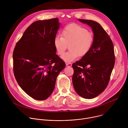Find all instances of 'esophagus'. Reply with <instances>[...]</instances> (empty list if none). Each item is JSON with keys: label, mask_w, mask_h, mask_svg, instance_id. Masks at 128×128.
<instances>
[{"label": "esophagus", "mask_w": 128, "mask_h": 128, "mask_svg": "<svg viewBox=\"0 0 128 128\" xmlns=\"http://www.w3.org/2000/svg\"><path fill=\"white\" fill-rule=\"evenodd\" d=\"M66 66H68V67H71V66H72V64H71V63H67L66 64Z\"/></svg>", "instance_id": "esophagus-1"}]
</instances>
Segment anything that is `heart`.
<instances>
[{"label":"heart","instance_id":"heart-1","mask_svg":"<svg viewBox=\"0 0 128 128\" xmlns=\"http://www.w3.org/2000/svg\"><path fill=\"white\" fill-rule=\"evenodd\" d=\"M62 37L56 36L54 41V46L59 56H63L69 44V50L62 57L66 62H70L78 56L84 57L92 48L94 36L92 32L77 24H70L62 29Z\"/></svg>","mask_w":128,"mask_h":128}]
</instances>
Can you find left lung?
Masks as SVG:
<instances>
[{"label":"left lung","instance_id":"obj_1","mask_svg":"<svg viewBox=\"0 0 128 128\" xmlns=\"http://www.w3.org/2000/svg\"><path fill=\"white\" fill-rule=\"evenodd\" d=\"M93 30L94 40L88 52L72 64V83L76 92L85 99H92L106 88L115 63L114 44L98 22L78 19Z\"/></svg>","mask_w":128,"mask_h":128}]
</instances>
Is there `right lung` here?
<instances>
[{
	"instance_id": "right-lung-1",
	"label": "right lung",
	"mask_w": 128,
	"mask_h": 128,
	"mask_svg": "<svg viewBox=\"0 0 128 128\" xmlns=\"http://www.w3.org/2000/svg\"><path fill=\"white\" fill-rule=\"evenodd\" d=\"M60 27L58 18L31 24L13 52L16 80L29 96L44 100L52 93L65 62L56 54L54 41Z\"/></svg>"
}]
</instances>
